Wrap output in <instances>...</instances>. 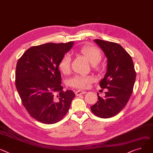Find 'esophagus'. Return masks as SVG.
Instances as JSON below:
<instances>
[{"instance_id": "obj_1", "label": "esophagus", "mask_w": 153, "mask_h": 153, "mask_svg": "<svg viewBox=\"0 0 153 153\" xmlns=\"http://www.w3.org/2000/svg\"><path fill=\"white\" fill-rule=\"evenodd\" d=\"M86 94V91H85L79 90H77V91H76V95L77 96L80 95H82V94Z\"/></svg>"}]
</instances>
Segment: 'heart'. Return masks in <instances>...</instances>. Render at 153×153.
<instances>
[{
  "mask_svg": "<svg viewBox=\"0 0 153 153\" xmlns=\"http://www.w3.org/2000/svg\"><path fill=\"white\" fill-rule=\"evenodd\" d=\"M79 52L86 57L89 62L94 64V68H96L95 64L98 63L102 58V53L101 50L93 45H85L80 48ZM71 56L69 53H66L59 60L58 68L64 74L69 73L71 70ZM94 81V78L90 76L75 75L71 77L69 81L68 84L70 87L79 89H87L89 88Z\"/></svg>",
  "mask_w": 153,
  "mask_h": 153,
  "instance_id": "1",
  "label": "heart"
}]
</instances>
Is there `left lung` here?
Instances as JSON below:
<instances>
[{
  "label": "left lung",
  "mask_w": 153,
  "mask_h": 153,
  "mask_svg": "<svg viewBox=\"0 0 153 153\" xmlns=\"http://www.w3.org/2000/svg\"><path fill=\"white\" fill-rule=\"evenodd\" d=\"M108 58L107 72L100 81L101 88H107L105 97L98 94L97 102L91 111L101 118H109L117 114L130 98L136 78V72L131 56L120 45L95 39Z\"/></svg>",
  "instance_id": "1"
}]
</instances>
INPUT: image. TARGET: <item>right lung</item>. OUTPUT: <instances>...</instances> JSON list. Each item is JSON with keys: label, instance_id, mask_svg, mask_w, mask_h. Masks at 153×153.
Segmentation results:
<instances>
[{"label": "right lung", "instance_id": "obj_1", "mask_svg": "<svg viewBox=\"0 0 153 153\" xmlns=\"http://www.w3.org/2000/svg\"><path fill=\"white\" fill-rule=\"evenodd\" d=\"M73 42L47 43L28 48L16 64L15 85L29 115L53 124L67 114L74 91L63 90L58 63Z\"/></svg>", "mask_w": 153, "mask_h": 153}]
</instances>
